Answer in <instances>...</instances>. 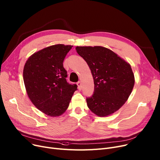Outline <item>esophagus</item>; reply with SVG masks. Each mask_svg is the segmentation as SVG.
Here are the masks:
<instances>
[{
	"label": "esophagus",
	"instance_id": "obj_1",
	"mask_svg": "<svg viewBox=\"0 0 160 160\" xmlns=\"http://www.w3.org/2000/svg\"><path fill=\"white\" fill-rule=\"evenodd\" d=\"M77 86H78V89L79 90H82V83H81V82H77Z\"/></svg>",
	"mask_w": 160,
	"mask_h": 160
}]
</instances>
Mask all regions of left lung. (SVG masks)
Here are the masks:
<instances>
[{
    "instance_id": "obj_1",
    "label": "left lung",
    "mask_w": 160,
    "mask_h": 160,
    "mask_svg": "<svg viewBox=\"0 0 160 160\" xmlns=\"http://www.w3.org/2000/svg\"><path fill=\"white\" fill-rule=\"evenodd\" d=\"M76 50L87 62L94 80V93L86 98L88 108L98 117L112 115L132 91L135 78L130 63L101 46L77 47Z\"/></svg>"
}]
</instances>
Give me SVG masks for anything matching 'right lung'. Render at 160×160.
Listing matches in <instances>:
<instances>
[{
	"mask_svg": "<svg viewBox=\"0 0 160 160\" xmlns=\"http://www.w3.org/2000/svg\"><path fill=\"white\" fill-rule=\"evenodd\" d=\"M72 45L58 44L30 56L25 63L23 80L27 95L39 110L50 117H58L68 108L76 84L67 82L64 59Z\"/></svg>",
	"mask_w": 160,
	"mask_h": 160,
	"instance_id": "add662e5",
	"label": "right lung"
}]
</instances>
